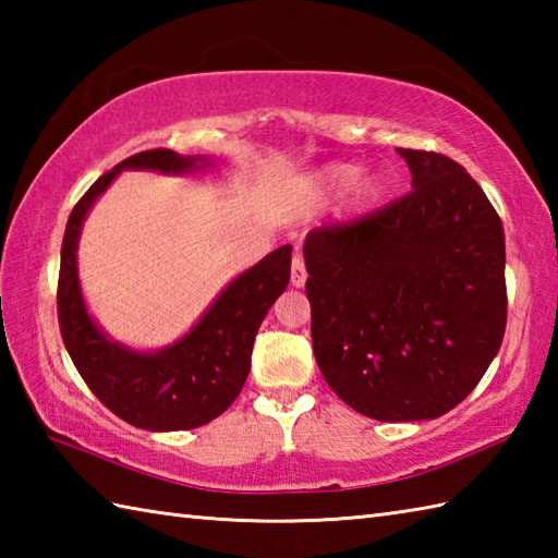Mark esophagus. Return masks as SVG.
Listing matches in <instances>:
<instances>
[{
  "label": "esophagus",
  "mask_w": 558,
  "mask_h": 558,
  "mask_svg": "<svg viewBox=\"0 0 558 558\" xmlns=\"http://www.w3.org/2000/svg\"><path fill=\"white\" fill-rule=\"evenodd\" d=\"M290 282L294 288H304L306 282V268H304V258L300 254L292 256V270H290Z\"/></svg>",
  "instance_id": "34e87169"
}]
</instances>
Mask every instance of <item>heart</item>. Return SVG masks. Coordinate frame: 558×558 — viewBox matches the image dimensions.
<instances>
[{
    "label": "heart",
    "mask_w": 558,
    "mask_h": 558,
    "mask_svg": "<svg viewBox=\"0 0 558 558\" xmlns=\"http://www.w3.org/2000/svg\"><path fill=\"white\" fill-rule=\"evenodd\" d=\"M360 177V168L352 162H333V165H326L318 172L312 174V192L322 198H333L340 196L342 192H348V189L357 182ZM381 194V184L374 177H366L357 184V201L360 204H372V201Z\"/></svg>",
    "instance_id": "obj_1"
}]
</instances>
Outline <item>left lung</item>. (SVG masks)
I'll return each instance as SVG.
<instances>
[{
  "label": "left lung",
  "mask_w": 558,
  "mask_h": 558,
  "mask_svg": "<svg viewBox=\"0 0 558 558\" xmlns=\"http://www.w3.org/2000/svg\"><path fill=\"white\" fill-rule=\"evenodd\" d=\"M412 192L304 240L316 364L378 422L436 420L480 384L506 330L499 213L462 165L398 148Z\"/></svg>",
  "instance_id": "obj_1"
}]
</instances>
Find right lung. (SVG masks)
<instances>
[{
    "mask_svg": "<svg viewBox=\"0 0 558 558\" xmlns=\"http://www.w3.org/2000/svg\"><path fill=\"white\" fill-rule=\"evenodd\" d=\"M194 162L170 148H153L114 165L78 198L62 242L57 318L69 357L105 408L148 432L194 429L232 405L252 366L256 330L290 280L292 246L286 244L230 282L192 333L153 354L110 342L90 322L78 288L76 244L93 201L120 170L189 172Z\"/></svg>",
    "mask_w": 558,
    "mask_h": 558,
    "instance_id": "obj_1",
    "label": "right lung"
}]
</instances>
